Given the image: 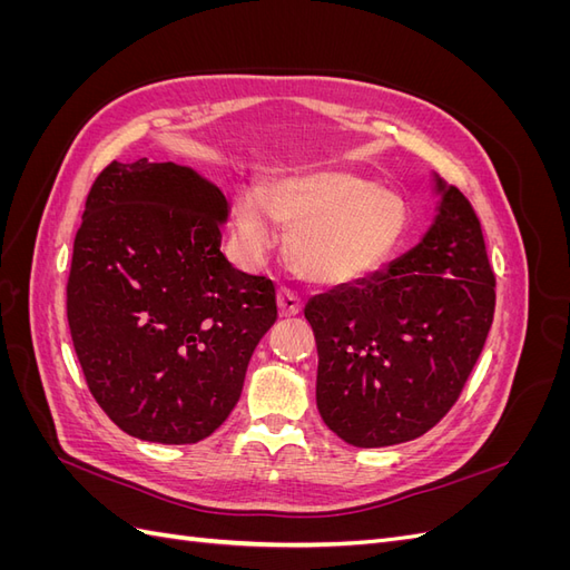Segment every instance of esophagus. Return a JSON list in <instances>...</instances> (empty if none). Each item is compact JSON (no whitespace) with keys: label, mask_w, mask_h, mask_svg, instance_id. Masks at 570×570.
<instances>
[{"label":"esophagus","mask_w":570,"mask_h":570,"mask_svg":"<svg viewBox=\"0 0 570 570\" xmlns=\"http://www.w3.org/2000/svg\"><path fill=\"white\" fill-rule=\"evenodd\" d=\"M278 308L281 316H297L302 312V297H297L289 287L278 289Z\"/></svg>","instance_id":"esophagus-1"}]
</instances>
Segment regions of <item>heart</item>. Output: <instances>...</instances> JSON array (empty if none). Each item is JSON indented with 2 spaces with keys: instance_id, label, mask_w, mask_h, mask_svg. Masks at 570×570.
Listing matches in <instances>:
<instances>
[{
  "instance_id": "b5f03b06",
  "label": "heart",
  "mask_w": 570,
  "mask_h": 570,
  "mask_svg": "<svg viewBox=\"0 0 570 570\" xmlns=\"http://www.w3.org/2000/svg\"><path fill=\"white\" fill-rule=\"evenodd\" d=\"M239 249L249 262L281 243L278 223L295 228L289 256L308 283L347 285L364 278L400 245L404 199L368 178L342 170H302L266 189L245 187L233 202Z\"/></svg>"
}]
</instances>
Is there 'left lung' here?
I'll return each instance as SVG.
<instances>
[{
  "instance_id": "left-lung-1",
  "label": "left lung",
  "mask_w": 570,
  "mask_h": 570,
  "mask_svg": "<svg viewBox=\"0 0 570 570\" xmlns=\"http://www.w3.org/2000/svg\"><path fill=\"white\" fill-rule=\"evenodd\" d=\"M440 189V216L416 249L304 306L318 347V413L354 446L435 428L485 347L497 287L485 239L469 197Z\"/></svg>"
}]
</instances>
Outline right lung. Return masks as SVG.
<instances>
[{
    "mask_svg": "<svg viewBox=\"0 0 570 570\" xmlns=\"http://www.w3.org/2000/svg\"><path fill=\"white\" fill-rule=\"evenodd\" d=\"M228 202L176 164L111 161L95 178L66 283L73 350L95 402L124 433L209 438L275 323V285L220 252Z\"/></svg>",
    "mask_w": 570,
    "mask_h": 570,
    "instance_id": "1",
    "label": "right lung"
}]
</instances>
